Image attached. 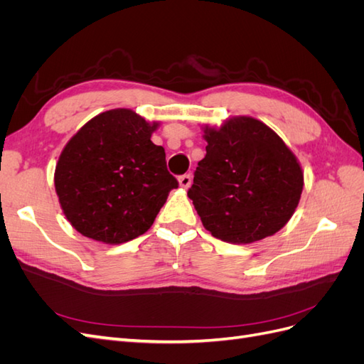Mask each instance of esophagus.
<instances>
[{
  "mask_svg": "<svg viewBox=\"0 0 364 364\" xmlns=\"http://www.w3.org/2000/svg\"><path fill=\"white\" fill-rule=\"evenodd\" d=\"M179 185L182 186V188H188V186L191 185V176L190 174L179 176Z\"/></svg>",
  "mask_w": 364,
  "mask_h": 364,
  "instance_id": "34e87169",
  "label": "esophagus"
}]
</instances>
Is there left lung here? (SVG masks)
<instances>
[{
	"mask_svg": "<svg viewBox=\"0 0 364 364\" xmlns=\"http://www.w3.org/2000/svg\"><path fill=\"white\" fill-rule=\"evenodd\" d=\"M206 155L188 190L213 237L247 245L277 234L299 203L304 173L293 151L252 117L205 127Z\"/></svg>",
	"mask_w": 364,
	"mask_h": 364,
	"instance_id": "obj_1",
	"label": "left lung"
}]
</instances>
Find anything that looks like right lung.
Masks as SVG:
<instances>
[{
  "instance_id": "right-lung-1",
  "label": "right lung",
  "mask_w": 364,
  "mask_h": 364,
  "mask_svg": "<svg viewBox=\"0 0 364 364\" xmlns=\"http://www.w3.org/2000/svg\"><path fill=\"white\" fill-rule=\"evenodd\" d=\"M156 127L130 109H112L87 121L65 146L54 186L65 217L82 235L119 245L155 222L179 185L164 147L150 141Z\"/></svg>"
}]
</instances>
